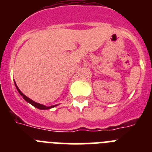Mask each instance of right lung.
<instances>
[{"mask_svg": "<svg viewBox=\"0 0 152 152\" xmlns=\"http://www.w3.org/2000/svg\"><path fill=\"white\" fill-rule=\"evenodd\" d=\"M15 84V86H16V88H17V91L19 92V94L21 95V96H23V98L24 100H26V102H28V103H29L31 104V105H33V107H36V108H38L39 109V110H49V109L51 108H53V107H56L57 105H54V106H51V107H46V106L45 105H42V104H40V103H36V102L33 101V100H32L31 99H29V97H27V96H26V95H24L23 94L22 92L20 91V90L19 89L18 87L17 86V84H16V82L14 83Z\"/></svg>", "mask_w": 152, "mask_h": 152, "instance_id": "obj_1", "label": "right lung"}]
</instances>
